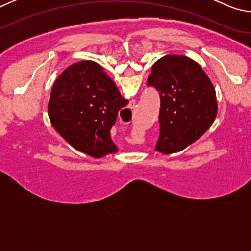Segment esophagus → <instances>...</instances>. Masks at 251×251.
I'll return each instance as SVG.
<instances>
[{"mask_svg": "<svg viewBox=\"0 0 251 251\" xmlns=\"http://www.w3.org/2000/svg\"><path fill=\"white\" fill-rule=\"evenodd\" d=\"M135 104H136V101H135V100H131V101H130V107H131V108L135 107Z\"/></svg>", "mask_w": 251, "mask_h": 251, "instance_id": "1", "label": "esophagus"}]
</instances>
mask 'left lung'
I'll return each mask as SVG.
<instances>
[{
  "label": "left lung",
  "mask_w": 251,
  "mask_h": 251,
  "mask_svg": "<svg viewBox=\"0 0 251 251\" xmlns=\"http://www.w3.org/2000/svg\"><path fill=\"white\" fill-rule=\"evenodd\" d=\"M148 86L159 92V138L165 155L185 150L209 129L217 115L216 91L201 66L184 55H166L151 67Z\"/></svg>",
  "instance_id": "1"
}]
</instances>
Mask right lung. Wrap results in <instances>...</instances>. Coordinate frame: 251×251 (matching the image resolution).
<instances>
[{
  "label": "right lung",
  "mask_w": 251,
  "mask_h": 251,
  "mask_svg": "<svg viewBox=\"0 0 251 251\" xmlns=\"http://www.w3.org/2000/svg\"><path fill=\"white\" fill-rule=\"evenodd\" d=\"M127 104L103 67L93 61H80L55 80L48 113L55 130L72 147L101 158L118 151L110 128L118 110Z\"/></svg>",
  "instance_id": "add662e5"
}]
</instances>
